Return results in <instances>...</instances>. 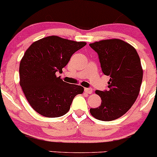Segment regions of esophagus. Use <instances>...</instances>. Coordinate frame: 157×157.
Segmentation results:
<instances>
[{
  "label": "esophagus",
  "mask_w": 157,
  "mask_h": 157,
  "mask_svg": "<svg viewBox=\"0 0 157 157\" xmlns=\"http://www.w3.org/2000/svg\"><path fill=\"white\" fill-rule=\"evenodd\" d=\"M85 90V91H86V93H88V94H91L92 93V89H91V88H86V89H84Z\"/></svg>",
  "instance_id": "obj_1"
}]
</instances>
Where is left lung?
Here are the masks:
<instances>
[{
    "label": "left lung",
    "mask_w": 157,
    "mask_h": 157,
    "mask_svg": "<svg viewBox=\"0 0 157 157\" xmlns=\"http://www.w3.org/2000/svg\"><path fill=\"white\" fill-rule=\"evenodd\" d=\"M100 59L102 71L110 76L108 91L95 93L101 105L90 109L94 118L111 121L120 118L136 101L141 87L143 70L136 50L120 39H109L90 44Z\"/></svg>",
    "instance_id": "8db88e82"
}]
</instances>
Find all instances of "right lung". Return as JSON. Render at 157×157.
<instances>
[{
    "mask_svg": "<svg viewBox=\"0 0 157 157\" xmlns=\"http://www.w3.org/2000/svg\"><path fill=\"white\" fill-rule=\"evenodd\" d=\"M86 45L53 35L26 49L20 63V85L36 112L46 117L63 116L75 97L83 93V87L64 82L56 72H62L73 54Z\"/></svg>",
    "mask_w": 157,
    "mask_h": 157,
    "instance_id": "add662e5",
    "label": "right lung"
}]
</instances>
